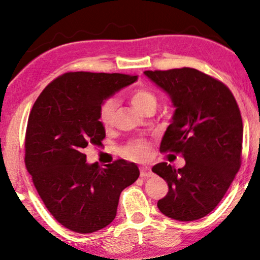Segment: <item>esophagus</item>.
Wrapping results in <instances>:
<instances>
[{
  "label": "esophagus",
  "mask_w": 260,
  "mask_h": 260,
  "mask_svg": "<svg viewBox=\"0 0 260 260\" xmlns=\"http://www.w3.org/2000/svg\"><path fill=\"white\" fill-rule=\"evenodd\" d=\"M139 171H141V177H142V178L152 177V175H153L152 171H151L150 167H147V166H142L141 169H139Z\"/></svg>",
  "instance_id": "34e87169"
}]
</instances>
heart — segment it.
I'll return each instance as SVG.
<instances>
[{
  "label": "heart",
  "instance_id": "b5f03b06",
  "mask_svg": "<svg viewBox=\"0 0 260 260\" xmlns=\"http://www.w3.org/2000/svg\"><path fill=\"white\" fill-rule=\"evenodd\" d=\"M130 101L136 109L142 111V113H145L146 110L151 109V108H155V106H157V96H155L153 91L144 88V87H138V88L131 91ZM116 108L117 101L114 98L106 99L100 106L99 121L105 127L110 126L111 123H113ZM123 153H124L125 157L133 159V160H145L150 157L151 150L150 146L145 143H133L123 150Z\"/></svg>",
  "mask_w": 260,
  "mask_h": 260
}]
</instances>
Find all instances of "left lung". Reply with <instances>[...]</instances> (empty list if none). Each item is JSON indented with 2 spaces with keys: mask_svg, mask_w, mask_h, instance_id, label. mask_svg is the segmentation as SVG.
<instances>
[{
  "mask_svg": "<svg viewBox=\"0 0 260 260\" xmlns=\"http://www.w3.org/2000/svg\"><path fill=\"white\" fill-rule=\"evenodd\" d=\"M144 74L170 95L175 107L160 151L180 153L186 160L178 170L167 162L152 167L169 185L158 208L182 222L205 217L224 197L241 167L243 122L236 100L224 83L195 69Z\"/></svg>",
  "mask_w": 260,
  "mask_h": 260,
  "instance_id": "1",
  "label": "left lung"
}]
</instances>
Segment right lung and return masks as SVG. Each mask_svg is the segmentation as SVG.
Returning <instances> with one entry per match:
<instances>
[{
  "label": "right lung",
  "mask_w": 260,
  "mask_h": 260,
  "mask_svg": "<svg viewBox=\"0 0 260 260\" xmlns=\"http://www.w3.org/2000/svg\"><path fill=\"white\" fill-rule=\"evenodd\" d=\"M137 75L70 72L54 79L36 100L25 134V166L44 205L67 229L90 234L116 216L119 195L139 177L135 162L118 159L99 166L83 151L102 145L99 108L134 83Z\"/></svg>",
  "instance_id": "add662e5"
}]
</instances>
